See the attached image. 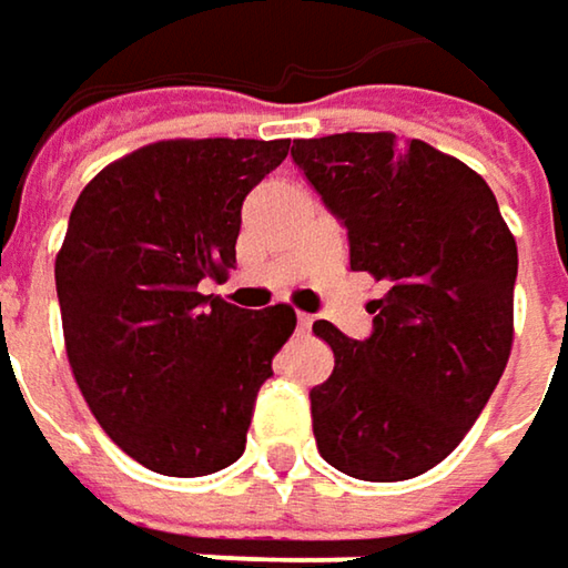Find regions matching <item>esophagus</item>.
<instances>
[{
  "label": "esophagus",
  "instance_id": "esophagus-1",
  "mask_svg": "<svg viewBox=\"0 0 568 568\" xmlns=\"http://www.w3.org/2000/svg\"><path fill=\"white\" fill-rule=\"evenodd\" d=\"M312 322H315L312 315H305V312H298V332H302V335H305V332H312Z\"/></svg>",
  "mask_w": 568,
  "mask_h": 568
}]
</instances>
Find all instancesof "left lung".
Returning <instances> with one entry per match:
<instances>
[{
	"instance_id": "1",
	"label": "left lung",
	"mask_w": 568,
	"mask_h": 568,
	"mask_svg": "<svg viewBox=\"0 0 568 568\" xmlns=\"http://www.w3.org/2000/svg\"><path fill=\"white\" fill-rule=\"evenodd\" d=\"M292 162L344 224L351 270L387 285L364 341L312 325L335 351L308 393L318 452L361 481L416 478L465 438L507 367L517 243L485 179L419 139H295Z\"/></svg>"
}]
</instances>
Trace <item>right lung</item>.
<instances>
[{
	"label": "right lung",
	"instance_id": "1",
	"mask_svg": "<svg viewBox=\"0 0 568 568\" xmlns=\"http://www.w3.org/2000/svg\"><path fill=\"white\" fill-rule=\"evenodd\" d=\"M288 139H172L135 149L80 191L54 263L80 393L130 458L214 475L246 448L256 393L295 312L201 295L236 263L243 197Z\"/></svg>",
	"mask_w": 568,
	"mask_h": 568
}]
</instances>
